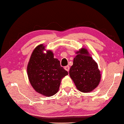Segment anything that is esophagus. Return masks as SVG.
<instances>
[{"mask_svg":"<svg viewBox=\"0 0 124 124\" xmlns=\"http://www.w3.org/2000/svg\"><path fill=\"white\" fill-rule=\"evenodd\" d=\"M64 69L66 71H69V66H68V65L65 66L64 67Z\"/></svg>","mask_w":124,"mask_h":124,"instance_id":"34e87169","label":"esophagus"}]
</instances>
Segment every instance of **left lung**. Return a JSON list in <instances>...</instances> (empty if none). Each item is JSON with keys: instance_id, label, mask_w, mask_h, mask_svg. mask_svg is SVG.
I'll return each mask as SVG.
<instances>
[{"instance_id": "8db88e82", "label": "left lung", "mask_w": 124, "mask_h": 124, "mask_svg": "<svg viewBox=\"0 0 124 124\" xmlns=\"http://www.w3.org/2000/svg\"><path fill=\"white\" fill-rule=\"evenodd\" d=\"M69 75L79 91L90 92L99 84L101 74L96 63L85 48L77 52Z\"/></svg>"}]
</instances>
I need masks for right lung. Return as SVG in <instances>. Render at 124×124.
Returning <instances> with one entry per match:
<instances>
[{"mask_svg":"<svg viewBox=\"0 0 124 124\" xmlns=\"http://www.w3.org/2000/svg\"><path fill=\"white\" fill-rule=\"evenodd\" d=\"M43 44L34 49L29 62L27 72L29 79L37 92L44 96L54 95L59 91L61 79L68 72L54 59L51 51L44 53Z\"/></svg>","mask_w":124,"mask_h":124,"instance_id":"obj_1","label":"right lung"}]
</instances>
